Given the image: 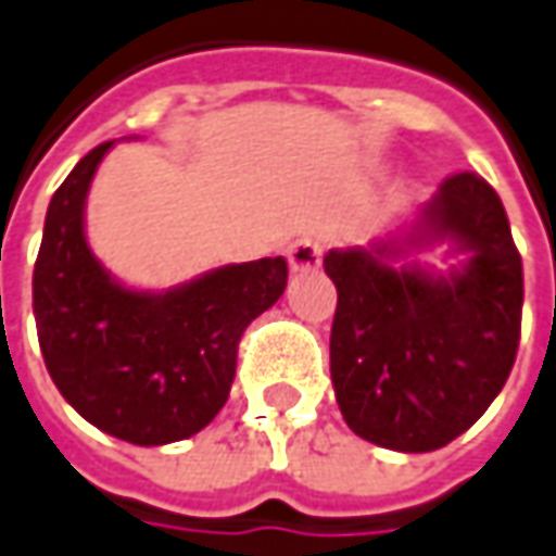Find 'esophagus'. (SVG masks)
Returning a JSON list of instances; mask_svg holds the SVG:
<instances>
[{"instance_id": "1", "label": "esophagus", "mask_w": 556, "mask_h": 556, "mask_svg": "<svg viewBox=\"0 0 556 556\" xmlns=\"http://www.w3.org/2000/svg\"><path fill=\"white\" fill-rule=\"evenodd\" d=\"M288 263H290V271H293V275L315 271V268L321 266V247L315 244V241H309V238H303V241L290 244Z\"/></svg>"}]
</instances>
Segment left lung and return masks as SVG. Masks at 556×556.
Wrapping results in <instances>:
<instances>
[{
    "instance_id": "1",
    "label": "left lung",
    "mask_w": 556,
    "mask_h": 556,
    "mask_svg": "<svg viewBox=\"0 0 556 556\" xmlns=\"http://www.w3.org/2000/svg\"><path fill=\"white\" fill-rule=\"evenodd\" d=\"M448 240V273L407 256ZM337 288L331 380L355 437L393 452H433L470 430L514 368L523 260L495 188L458 173L408 228L371 247L328 250Z\"/></svg>"
}]
</instances>
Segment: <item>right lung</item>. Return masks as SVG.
Instances as JSON below:
<instances>
[{
	"instance_id": "1",
	"label": "right lung",
	"mask_w": 556,
	"mask_h": 556,
	"mask_svg": "<svg viewBox=\"0 0 556 556\" xmlns=\"http://www.w3.org/2000/svg\"><path fill=\"white\" fill-rule=\"evenodd\" d=\"M114 141L54 191L33 268V315L54 387L92 427L132 445L201 433L228 399L247 325L288 288L285 256L132 290L86 241V194Z\"/></svg>"
}]
</instances>
